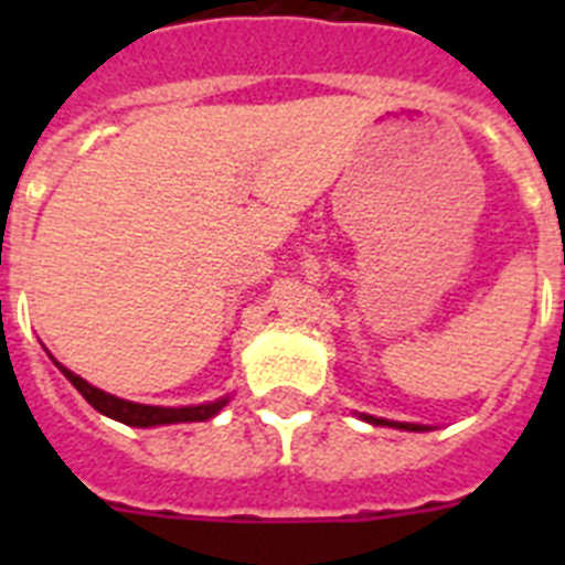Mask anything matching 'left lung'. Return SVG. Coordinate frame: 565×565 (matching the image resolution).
Returning a JSON list of instances; mask_svg holds the SVG:
<instances>
[{
	"instance_id": "obj_1",
	"label": "left lung",
	"mask_w": 565,
	"mask_h": 565,
	"mask_svg": "<svg viewBox=\"0 0 565 565\" xmlns=\"http://www.w3.org/2000/svg\"><path fill=\"white\" fill-rule=\"evenodd\" d=\"M364 422H371V424H387V427H398V430H427V427H422V424H398V422H384V418H373V416H364Z\"/></svg>"
}]
</instances>
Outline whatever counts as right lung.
I'll list each match as a JSON object with an SVG mask.
<instances>
[{
	"label": "right lung",
	"instance_id": "1",
	"mask_svg": "<svg viewBox=\"0 0 565 565\" xmlns=\"http://www.w3.org/2000/svg\"><path fill=\"white\" fill-rule=\"evenodd\" d=\"M58 364V362H56ZM58 371L73 382L78 393L87 398L98 413L104 416L115 418V422L129 424V427H154V424H178V422H206L212 418L214 413H221V407L226 404V398L212 404H198V407H152V404H135V402H124V398H115L109 393L98 391L93 384L84 382L82 376H76L73 371L62 367L58 364Z\"/></svg>",
	"mask_w": 565,
	"mask_h": 565
}]
</instances>
